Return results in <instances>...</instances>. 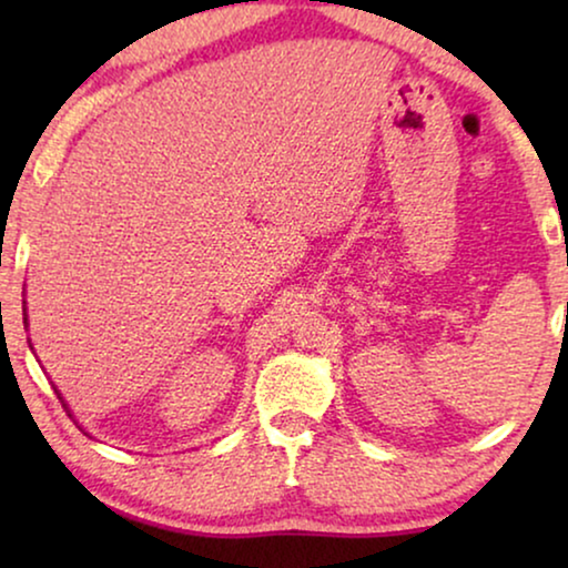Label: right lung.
Wrapping results in <instances>:
<instances>
[{
  "label": "right lung",
  "mask_w": 568,
  "mask_h": 568,
  "mask_svg": "<svg viewBox=\"0 0 568 568\" xmlns=\"http://www.w3.org/2000/svg\"><path fill=\"white\" fill-rule=\"evenodd\" d=\"M22 323H26V325H28V315H26V307H22ZM57 395H59V400H61V403H64V408L69 410V406H67V400H64V398H61V393H59V390H57ZM69 416H72V410H69Z\"/></svg>",
  "instance_id": "right-lung-1"
}]
</instances>
